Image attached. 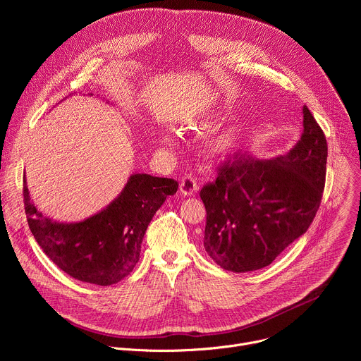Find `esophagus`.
<instances>
[{
    "label": "esophagus",
    "mask_w": 361,
    "mask_h": 361,
    "mask_svg": "<svg viewBox=\"0 0 361 361\" xmlns=\"http://www.w3.org/2000/svg\"><path fill=\"white\" fill-rule=\"evenodd\" d=\"M180 190L184 195H191L197 191V181L192 176H184L180 181Z\"/></svg>",
    "instance_id": "34e87169"
}]
</instances>
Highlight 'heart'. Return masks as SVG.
I'll return each instance as SVG.
<instances>
[{
    "label": "heart",
    "mask_w": 361,
    "mask_h": 361,
    "mask_svg": "<svg viewBox=\"0 0 361 361\" xmlns=\"http://www.w3.org/2000/svg\"><path fill=\"white\" fill-rule=\"evenodd\" d=\"M163 141H170V137H169V135H164V137H163ZM233 142H234L233 137L226 135V137H223V138L217 142V148H219L220 151H226V149H228V148L233 147Z\"/></svg>",
    "instance_id": "b5f03b06"
}]
</instances>
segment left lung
Returning a JSON list of instances; mask_svg holds the SVG:
<instances>
[{"label": "left lung", "mask_w": 361, "mask_h": 361, "mask_svg": "<svg viewBox=\"0 0 361 361\" xmlns=\"http://www.w3.org/2000/svg\"><path fill=\"white\" fill-rule=\"evenodd\" d=\"M302 117L301 138L284 156L235 154L219 164L216 181L201 188L204 248L221 269L267 267L313 223L326 184L327 141L305 106Z\"/></svg>", "instance_id": "obj_1"}]
</instances>
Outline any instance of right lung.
<instances>
[{"instance_id": "add662e5", "label": "right lung", "mask_w": 361, "mask_h": 361, "mask_svg": "<svg viewBox=\"0 0 361 361\" xmlns=\"http://www.w3.org/2000/svg\"><path fill=\"white\" fill-rule=\"evenodd\" d=\"M177 188L173 178L133 174L109 207L70 224L49 220L37 210L25 176L23 194L30 230L48 259L75 280L111 286L133 271L149 221Z\"/></svg>"}]
</instances>
